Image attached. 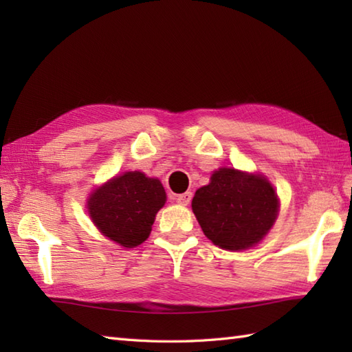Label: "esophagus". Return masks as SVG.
I'll use <instances>...</instances> for the list:
<instances>
[{"mask_svg": "<svg viewBox=\"0 0 352 352\" xmlns=\"http://www.w3.org/2000/svg\"><path fill=\"white\" fill-rule=\"evenodd\" d=\"M190 199H192V193L190 192H186V193H182V195H177L175 197L177 203L182 204V206H188L190 203Z\"/></svg>", "mask_w": 352, "mask_h": 352, "instance_id": "34e87169", "label": "esophagus"}]
</instances>
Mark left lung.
<instances>
[{
	"label": "left lung",
	"mask_w": 352,
	"mask_h": 352,
	"mask_svg": "<svg viewBox=\"0 0 352 352\" xmlns=\"http://www.w3.org/2000/svg\"><path fill=\"white\" fill-rule=\"evenodd\" d=\"M192 210L214 245L237 251L258 243L271 230L278 199L266 178L222 168L197 190Z\"/></svg>",
	"instance_id": "1"
}]
</instances>
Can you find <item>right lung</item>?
Here are the masks:
<instances>
[{"mask_svg":"<svg viewBox=\"0 0 352 352\" xmlns=\"http://www.w3.org/2000/svg\"><path fill=\"white\" fill-rule=\"evenodd\" d=\"M164 201L166 193L162 183L134 170L96 189L89 198L87 208L104 236L125 248H134L146 241Z\"/></svg>","mask_w":352,"mask_h":352,"instance_id":"obj_1","label":"right lung"}]
</instances>
